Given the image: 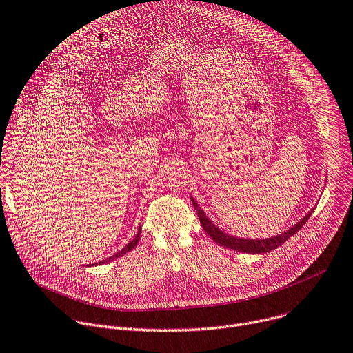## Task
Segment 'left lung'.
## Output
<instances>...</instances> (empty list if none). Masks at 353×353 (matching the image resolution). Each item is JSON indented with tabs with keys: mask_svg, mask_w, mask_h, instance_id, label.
<instances>
[{
	"mask_svg": "<svg viewBox=\"0 0 353 353\" xmlns=\"http://www.w3.org/2000/svg\"><path fill=\"white\" fill-rule=\"evenodd\" d=\"M192 204L196 210L197 217L200 220V224L203 227V230L205 231V234L213 239L216 243L232 249V250H238V252H243V253H265L270 252L272 249H276L278 246L283 245L285 241H288L292 235H295L309 220V217L312 216V213H309L306 217H303L301 220V223H298L295 227H292L291 230H288L287 232L281 234L278 236L274 238H268V239H242V238H235L231 236L228 234H224L221 230H219L213 223H211L203 211L200 210L199 204L192 199Z\"/></svg>",
	"mask_w": 353,
	"mask_h": 353,
	"instance_id": "8db88e82",
	"label": "left lung"
}]
</instances>
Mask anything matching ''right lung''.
I'll list each match as a JSON object with an SVG mask.
<instances>
[{
  "mask_svg": "<svg viewBox=\"0 0 353 353\" xmlns=\"http://www.w3.org/2000/svg\"><path fill=\"white\" fill-rule=\"evenodd\" d=\"M140 234H142V228L139 227V231H137V235L134 236V239L133 241H130L122 250H119L118 253H115L114 256H110L108 259H105V260H103V261H100L99 264H105V263H110V261H112L114 259H118V257H121V256H123V254H126L128 252H130L136 245H137V242H139V239H140Z\"/></svg>",
  "mask_w": 353,
  "mask_h": 353,
  "instance_id": "1",
  "label": "right lung"
}]
</instances>
